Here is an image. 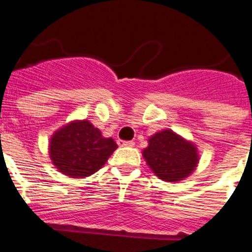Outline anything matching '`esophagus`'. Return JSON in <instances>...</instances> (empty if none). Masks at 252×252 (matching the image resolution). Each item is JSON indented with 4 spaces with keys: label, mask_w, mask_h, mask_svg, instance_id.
Wrapping results in <instances>:
<instances>
[{
    "label": "esophagus",
    "mask_w": 252,
    "mask_h": 252,
    "mask_svg": "<svg viewBox=\"0 0 252 252\" xmlns=\"http://www.w3.org/2000/svg\"><path fill=\"white\" fill-rule=\"evenodd\" d=\"M118 145L119 146H133L134 145V142L133 141H123V140H119L118 141Z\"/></svg>",
    "instance_id": "1"
}]
</instances>
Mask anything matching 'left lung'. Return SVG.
<instances>
[{
    "instance_id": "8db88e82",
    "label": "left lung",
    "mask_w": 252,
    "mask_h": 252,
    "mask_svg": "<svg viewBox=\"0 0 252 252\" xmlns=\"http://www.w3.org/2000/svg\"><path fill=\"white\" fill-rule=\"evenodd\" d=\"M145 160L159 179L177 183L191 175L199 160L197 147L173 130L164 129L149 138L142 151Z\"/></svg>"
}]
</instances>
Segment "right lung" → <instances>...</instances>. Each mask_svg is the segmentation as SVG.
Returning <instances> with one entry per match:
<instances>
[{
    "instance_id": "1",
    "label": "right lung",
    "mask_w": 252,
    "mask_h": 252,
    "mask_svg": "<svg viewBox=\"0 0 252 252\" xmlns=\"http://www.w3.org/2000/svg\"><path fill=\"white\" fill-rule=\"evenodd\" d=\"M118 149L112 138H105L89 120H75L53 134L49 154L63 175L83 179L105 165Z\"/></svg>"
}]
</instances>
